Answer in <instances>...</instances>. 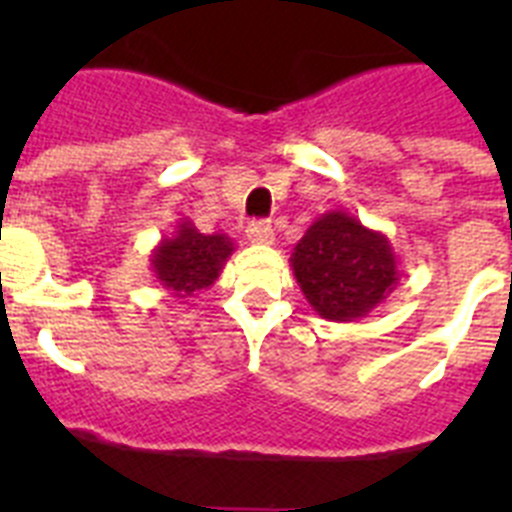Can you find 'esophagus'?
Segmentation results:
<instances>
[{"mask_svg":"<svg viewBox=\"0 0 512 512\" xmlns=\"http://www.w3.org/2000/svg\"><path fill=\"white\" fill-rule=\"evenodd\" d=\"M246 235L248 241L256 243V246H269V243H274V228H271L269 220H256V223H251L246 228Z\"/></svg>","mask_w":512,"mask_h":512,"instance_id":"esophagus-1","label":"esophagus"}]
</instances>
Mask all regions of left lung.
Listing matches in <instances>:
<instances>
[{"instance_id": "1", "label": "left lung", "mask_w": 512, "mask_h": 512, "mask_svg": "<svg viewBox=\"0 0 512 512\" xmlns=\"http://www.w3.org/2000/svg\"><path fill=\"white\" fill-rule=\"evenodd\" d=\"M289 266L312 310L333 323L366 318L400 282L390 238L346 210L320 215L295 246Z\"/></svg>"}]
</instances>
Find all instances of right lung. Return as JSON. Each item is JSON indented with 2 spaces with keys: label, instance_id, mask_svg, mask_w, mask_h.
<instances>
[{
  "label": "right lung",
  "instance_id": "add662e5",
  "mask_svg": "<svg viewBox=\"0 0 512 512\" xmlns=\"http://www.w3.org/2000/svg\"><path fill=\"white\" fill-rule=\"evenodd\" d=\"M235 251V243L225 233L205 235L194 228L189 217L176 223L169 238H161L151 251V269L164 292L176 300L197 297L212 287L223 274L225 261Z\"/></svg>",
  "mask_w": 512,
  "mask_h": 512
}]
</instances>
